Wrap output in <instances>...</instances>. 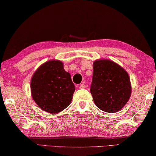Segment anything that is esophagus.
<instances>
[{"label": "esophagus", "instance_id": "34e87169", "mask_svg": "<svg viewBox=\"0 0 156 156\" xmlns=\"http://www.w3.org/2000/svg\"><path fill=\"white\" fill-rule=\"evenodd\" d=\"M85 87L86 86L85 84H81L80 86H79V88H80V89H85Z\"/></svg>", "mask_w": 156, "mask_h": 156}]
</instances>
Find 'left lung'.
<instances>
[{"mask_svg":"<svg viewBox=\"0 0 156 156\" xmlns=\"http://www.w3.org/2000/svg\"><path fill=\"white\" fill-rule=\"evenodd\" d=\"M90 93L97 107L107 113L120 111L131 95L128 74L111 60H97L93 64Z\"/></svg>","mask_w":156,"mask_h":156,"instance_id":"obj_1","label":"left lung"}]
</instances>
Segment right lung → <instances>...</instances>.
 Here are the masks:
<instances>
[{
  "label": "right lung",
  "instance_id": "obj_1",
  "mask_svg": "<svg viewBox=\"0 0 156 156\" xmlns=\"http://www.w3.org/2000/svg\"><path fill=\"white\" fill-rule=\"evenodd\" d=\"M75 85L62 62H45L35 72L31 81L34 100L42 110L59 113L71 104Z\"/></svg>",
  "mask_w": 156,
  "mask_h": 156
}]
</instances>
